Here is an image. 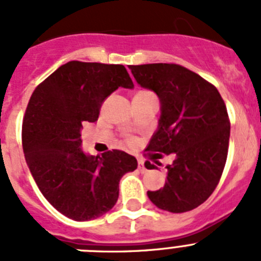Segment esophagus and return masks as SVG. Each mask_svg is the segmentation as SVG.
I'll return each mask as SVG.
<instances>
[{
  "label": "esophagus",
  "instance_id": "1",
  "mask_svg": "<svg viewBox=\"0 0 261 261\" xmlns=\"http://www.w3.org/2000/svg\"><path fill=\"white\" fill-rule=\"evenodd\" d=\"M138 170L144 174V172L147 171V168L145 167V162L142 161V159H138Z\"/></svg>",
  "mask_w": 261,
  "mask_h": 261
}]
</instances>
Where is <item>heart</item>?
<instances>
[{
  "label": "heart",
  "instance_id": "obj_1",
  "mask_svg": "<svg viewBox=\"0 0 261 261\" xmlns=\"http://www.w3.org/2000/svg\"><path fill=\"white\" fill-rule=\"evenodd\" d=\"M141 93H145V91H141Z\"/></svg>",
  "mask_w": 261,
  "mask_h": 261
}]
</instances>
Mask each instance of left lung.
<instances>
[{"label":"left lung","instance_id":"8db88e82","mask_svg":"<svg viewBox=\"0 0 261 261\" xmlns=\"http://www.w3.org/2000/svg\"><path fill=\"white\" fill-rule=\"evenodd\" d=\"M129 69L161 103L158 128L146 150L175 155L166 167L165 187L147 191V196L162 211H192L213 193L225 167L230 138L225 102L213 85L184 66L145 64ZM145 167L155 166L146 161Z\"/></svg>","mask_w":261,"mask_h":261}]
</instances>
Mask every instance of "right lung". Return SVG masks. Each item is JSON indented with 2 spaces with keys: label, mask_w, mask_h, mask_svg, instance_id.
<instances>
[{
  "label": "right lung",
  "mask_w": 261,
  "mask_h": 261,
  "mask_svg": "<svg viewBox=\"0 0 261 261\" xmlns=\"http://www.w3.org/2000/svg\"><path fill=\"white\" fill-rule=\"evenodd\" d=\"M119 87H135L123 65L69 61L30 98L22 126L27 166L48 202L71 220H95L114 208L120 179L137 168L125 151L95 156L81 149L82 125L98 120Z\"/></svg>",
  "instance_id": "obj_1"
}]
</instances>
